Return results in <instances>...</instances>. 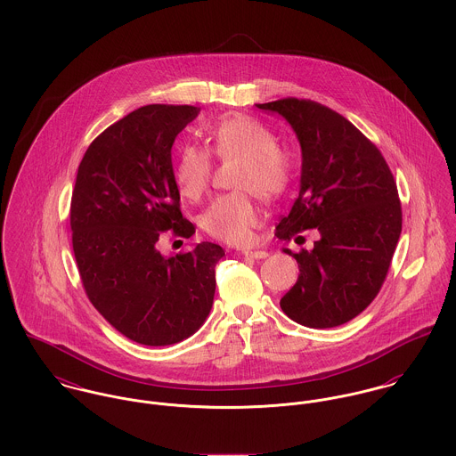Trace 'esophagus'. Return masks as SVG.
<instances>
[{"instance_id": "1", "label": "esophagus", "mask_w": 456, "mask_h": 456, "mask_svg": "<svg viewBox=\"0 0 456 456\" xmlns=\"http://www.w3.org/2000/svg\"><path fill=\"white\" fill-rule=\"evenodd\" d=\"M269 253L264 252V250H247L243 252L245 258H255V260H260V258H265Z\"/></svg>"}]
</instances>
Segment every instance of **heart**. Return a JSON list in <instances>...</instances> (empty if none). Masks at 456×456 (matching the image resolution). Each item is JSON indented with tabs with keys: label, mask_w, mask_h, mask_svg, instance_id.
<instances>
[{
	"label": "heart",
	"mask_w": 456,
	"mask_h": 456,
	"mask_svg": "<svg viewBox=\"0 0 456 456\" xmlns=\"http://www.w3.org/2000/svg\"><path fill=\"white\" fill-rule=\"evenodd\" d=\"M206 133L209 149L218 159L245 157L236 187L256 192L264 200H274L289 189L294 176L292 159L278 147L274 133L265 124L234 113L218 118ZM173 175L185 200H201L213 175L211 155L198 145L182 147ZM258 224L260 211L252 196L245 192L216 198L201 216V225L209 236L231 245H247Z\"/></svg>",
	"instance_id": "heart-1"
}]
</instances>
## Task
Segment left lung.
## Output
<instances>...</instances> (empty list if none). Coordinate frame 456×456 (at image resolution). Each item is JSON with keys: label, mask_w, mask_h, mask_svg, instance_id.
Returning <instances> with one entry per match:
<instances>
[{"label": "left lung", "mask_w": 456, "mask_h": 456, "mask_svg": "<svg viewBox=\"0 0 456 456\" xmlns=\"http://www.w3.org/2000/svg\"><path fill=\"white\" fill-rule=\"evenodd\" d=\"M256 108L281 115L303 152L299 198L276 234L285 241L307 229L320 234L313 250H283L297 260L299 278L280 305L304 327L343 325L374 301L399 243L394 175L376 145L320 102L287 98Z\"/></svg>", "instance_id": "left-lung-1"}]
</instances>
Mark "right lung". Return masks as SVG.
I'll return each instance as SVG.
<instances>
[{"instance_id": "add662e5", "label": "right lung", "mask_w": 456, "mask_h": 456, "mask_svg": "<svg viewBox=\"0 0 456 456\" xmlns=\"http://www.w3.org/2000/svg\"><path fill=\"white\" fill-rule=\"evenodd\" d=\"M200 113L147 104L108 129L84 155L71 196V240L86 294L120 334L145 346L191 338L209 314L224 248L203 241L164 256L160 232L191 238L180 211L171 147Z\"/></svg>"}]
</instances>
